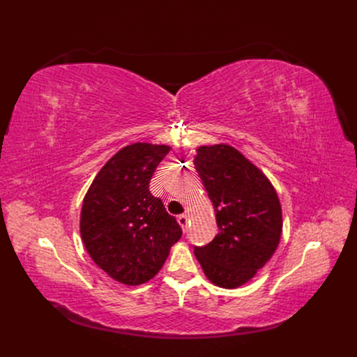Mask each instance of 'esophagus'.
<instances>
[{
    "label": "esophagus",
    "instance_id": "esophagus-1",
    "mask_svg": "<svg viewBox=\"0 0 357 357\" xmlns=\"http://www.w3.org/2000/svg\"><path fill=\"white\" fill-rule=\"evenodd\" d=\"M176 220H178V222H179V226H181L182 231L185 233V231H186V226H188V215L182 214V215H179Z\"/></svg>",
    "mask_w": 357,
    "mask_h": 357
}]
</instances>
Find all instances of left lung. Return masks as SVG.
<instances>
[{
  "instance_id": "1",
  "label": "left lung",
  "mask_w": 357,
  "mask_h": 357,
  "mask_svg": "<svg viewBox=\"0 0 357 357\" xmlns=\"http://www.w3.org/2000/svg\"><path fill=\"white\" fill-rule=\"evenodd\" d=\"M197 172L215 211L218 234L194 253L210 282L234 289L273 256L282 234V207L272 182L230 144L199 146Z\"/></svg>"
}]
</instances>
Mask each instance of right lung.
Instances as JSON below:
<instances>
[{
  "label": "right lung",
  "mask_w": 357,
  "mask_h": 357,
  "mask_svg": "<svg viewBox=\"0 0 357 357\" xmlns=\"http://www.w3.org/2000/svg\"><path fill=\"white\" fill-rule=\"evenodd\" d=\"M171 146L128 144L93 178L81 211L84 246L109 278L142 285L155 278L182 230L163 202L149 191L150 179Z\"/></svg>",
  "instance_id": "add662e5"
}]
</instances>
